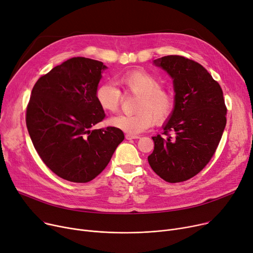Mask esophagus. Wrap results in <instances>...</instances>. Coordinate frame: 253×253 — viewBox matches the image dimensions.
<instances>
[{
    "label": "esophagus",
    "mask_w": 253,
    "mask_h": 253,
    "mask_svg": "<svg viewBox=\"0 0 253 253\" xmlns=\"http://www.w3.org/2000/svg\"><path fill=\"white\" fill-rule=\"evenodd\" d=\"M126 139H136V138H139L138 135H134V134H130V133H127L125 135Z\"/></svg>",
    "instance_id": "esophagus-1"
}]
</instances>
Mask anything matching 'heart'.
Returning <instances> with one entry per match:
<instances>
[{
	"mask_svg": "<svg viewBox=\"0 0 253 253\" xmlns=\"http://www.w3.org/2000/svg\"><path fill=\"white\" fill-rule=\"evenodd\" d=\"M118 84L125 94L139 96L136 114L119 115L110 124L130 134L147 130L154 123H163L175 108V96L171 91L161 88L160 80L144 71H132L119 77ZM122 92L113 83H102L95 90V99L104 112H117L121 105Z\"/></svg>",
	"mask_w": 253,
	"mask_h": 253,
	"instance_id": "1",
	"label": "heart"
}]
</instances>
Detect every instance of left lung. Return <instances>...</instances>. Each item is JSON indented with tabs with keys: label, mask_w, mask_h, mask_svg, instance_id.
Segmentation results:
<instances>
[{
	"label": "left lung",
	"mask_w": 253,
	"mask_h": 253,
	"mask_svg": "<svg viewBox=\"0 0 253 253\" xmlns=\"http://www.w3.org/2000/svg\"><path fill=\"white\" fill-rule=\"evenodd\" d=\"M173 79L175 108L163 135L152 137V169L167 182L197 175L213 157L227 124L220 85L203 66L180 55L155 60Z\"/></svg>",
	"instance_id": "obj_1"
}]
</instances>
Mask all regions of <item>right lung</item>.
<instances>
[{"instance_id":"1","label":"right lung","mask_w":253,"mask_h":253,"mask_svg":"<svg viewBox=\"0 0 253 253\" xmlns=\"http://www.w3.org/2000/svg\"><path fill=\"white\" fill-rule=\"evenodd\" d=\"M106 69L101 61L73 57L40 77L26 106L25 122L40 158L72 182L94 179L124 139L121 129H92L104 119L95 90Z\"/></svg>"}]
</instances>
